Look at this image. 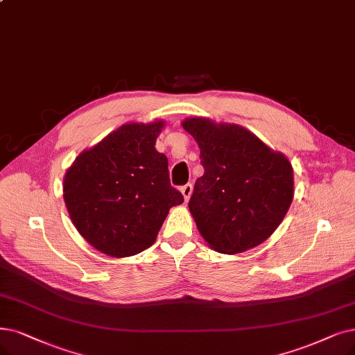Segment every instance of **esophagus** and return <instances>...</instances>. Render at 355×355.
I'll return each instance as SVG.
<instances>
[{
	"instance_id": "esophagus-1",
	"label": "esophagus",
	"mask_w": 355,
	"mask_h": 355,
	"mask_svg": "<svg viewBox=\"0 0 355 355\" xmlns=\"http://www.w3.org/2000/svg\"><path fill=\"white\" fill-rule=\"evenodd\" d=\"M192 189H193V187L191 185V183H187V185H183V187L180 188V191H182V193H183V198H185V201H188L189 198H191Z\"/></svg>"
}]
</instances>
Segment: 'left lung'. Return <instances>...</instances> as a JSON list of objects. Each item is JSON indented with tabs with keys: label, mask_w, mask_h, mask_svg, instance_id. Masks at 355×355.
Listing matches in <instances>:
<instances>
[{
	"label": "left lung",
	"mask_w": 355,
	"mask_h": 355,
	"mask_svg": "<svg viewBox=\"0 0 355 355\" xmlns=\"http://www.w3.org/2000/svg\"><path fill=\"white\" fill-rule=\"evenodd\" d=\"M182 126L201 150L204 175L195 182L189 211L205 242L230 254L265 242L293 201L287 157L239 125L191 118Z\"/></svg>",
	"instance_id": "obj_1"
}]
</instances>
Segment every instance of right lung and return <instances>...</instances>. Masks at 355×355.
Returning a JSON list of instances; mask_svg holds the SVG:
<instances>
[{"instance_id":"1","label":"right lung","mask_w":355,"mask_h":355,"mask_svg":"<svg viewBox=\"0 0 355 355\" xmlns=\"http://www.w3.org/2000/svg\"><path fill=\"white\" fill-rule=\"evenodd\" d=\"M163 125H122L67 170L69 217L78 233L109 257H132L150 248L168 209L183 202L170 185L167 157L154 147Z\"/></svg>"}]
</instances>
